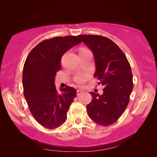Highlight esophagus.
I'll return each instance as SVG.
<instances>
[{
	"mask_svg": "<svg viewBox=\"0 0 157 157\" xmlns=\"http://www.w3.org/2000/svg\"><path fill=\"white\" fill-rule=\"evenodd\" d=\"M82 91H82V90H81V89H78V90H77V95H80V94H81Z\"/></svg>",
	"mask_w": 157,
	"mask_h": 157,
	"instance_id": "esophagus-1",
	"label": "esophagus"
}]
</instances>
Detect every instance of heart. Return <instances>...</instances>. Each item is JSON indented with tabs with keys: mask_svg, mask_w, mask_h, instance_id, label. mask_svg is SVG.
<instances>
[{
	"mask_svg": "<svg viewBox=\"0 0 157 157\" xmlns=\"http://www.w3.org/2000/svg\"><path fill=\"white\" fill-rule=\"evenodd\" d=\"M85 50H89L86 48H82L80 50H79V52H81L82 51H85ZM87 75H78L76 76L75 79H74V80L76 82V83H78V84H82L84 83V82L87 79Z\"/></svg>",
	"mask_w": 157,
	"mask_h": 157,
	"instance_id": "obj_1",
	"label": "heart"
}]
</instances>
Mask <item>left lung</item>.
Masks as SVG:
<instances>
[{"mask_svg": "<svg viewBox=\"0 0 157 157\" xmlns=\"http://www.w3.org/2000/svg\"><path fill=\"white\" fill-rule=\"evenodd\" d=\"M94 53L96 71L94 77L105 86L103 94L91 92L86 106L89 118L100 125L109 126L125 111L133 89L131 66L125 55L109 38L101 35L78 36Z\"/></svg>", "mask_w": 157, "mask_h": 157, "instance_id": "obj_1", "label": "left lung"}]
</instances>
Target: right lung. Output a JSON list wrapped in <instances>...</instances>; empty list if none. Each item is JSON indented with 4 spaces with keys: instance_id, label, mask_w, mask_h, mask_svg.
Instances as JSON below:
<instances>
[{
    "instance_id": "add662e5",
    "label": "right lung",
    "mask_w": 157,
    "mask_h": 157,
    "mask_svg": "<svg viewBox=\"0 0 157 157\" xmlns=\"http://www.w3.org/2000/svg\"><path fill=\"white\" fill-rule=\"evenodd\" d=\"M82 41L77 36H56L46 39L29 53L23 66V94L32 115L47 129H53L65 123L66 113L76 90L66 86L59 94L55 76L61 69L63 55Z\"/></svg>"
}]
</instances>
